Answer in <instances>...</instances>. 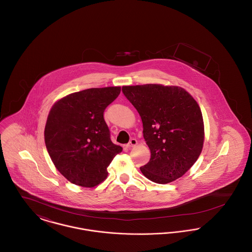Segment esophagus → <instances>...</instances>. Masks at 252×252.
<instances>
[{
	"label": "esophagus",
	"instance_id": "34e87169",
	"mask_svg": "<svg viewBox=\"0 0 252 252\" xmlns=\"http://www.w3.org/2000/svg\"><path fill=\"white\" fill-rule=\"evenodd\" d=\"M137 144H138V141H137L136 139H131V140H130V142H129L128 144H126V147H127V148H131V147L136 146Z\"/></svg>",
	"mask_w": 252,
	"mask_h": 252
}]
</instances>
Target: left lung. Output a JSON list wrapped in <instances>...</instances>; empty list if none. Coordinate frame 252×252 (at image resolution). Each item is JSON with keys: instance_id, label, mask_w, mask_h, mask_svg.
Masks as SVG:
<instances>
[{"instance_id": "obj_1", "label": "left lung", "mask_w": 252, "mask_h": 252, "mask_svg": "<svg viewBox=\"0 0 252 252\" xmlns=\"http://www.w3.org/2000/svg\"><path fill=\"white\" fill-rule=\"evenodd\" d=\"M122 91L142 118L151 152L140 168L144 177L159 184L182 177L203 147V117L196 101L177 86H124Z\"/></svg>"}]
</instances>
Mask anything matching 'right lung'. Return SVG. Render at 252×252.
Wrapping results in <instances>:
<instances>
[{"label":"right lung","mask_w":252,"mask_h":252,"mask_svg":"<svg viewBox=\"0 0 252 252\" xmlns=\"http://www.w3.org/2000/svg\"><path fill=\"white\" fill-rule=\"evenodd\" d=\"M121 87L93 88L57 101L49 112L44 140L56 168L67 180L94 187L108 177L113 158L122 152L110 140L104 111Z\"/></svg>","instance_id":"add662e5"}]
</instances>
